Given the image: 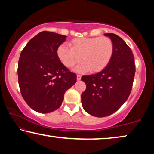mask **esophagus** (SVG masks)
<instances>
[{
	"label": "esophagus",
	"mask_w": 154,
	"mask_h": 154,
	"mask_svg": "<svg viewBox=\"0 0 154 154\" xmlns=\"http://www.w3.org/2000/svg\"><path fill=\"white\" fill-rule=\"evenodd\" d=\"M81 79H82V76H81L80 75H77V81L81 80Z\"/></svg>",
	"instance_id": "esophagus-1"
}]
</instances>
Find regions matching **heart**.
<instances>
[{"label": "heart", "instance_id": "1", "mask_svg": "<svg viewBox=\"0 0 154 154\" xmlns=\"http://www.w3.org/2000/svg\"><path fill=\"white\" fill-rule=\"evenodd\" d=\"M70 48L60 45L57 49V56L64 66L72 68L82 61L74 71L85 72H100L107 66L113 54V43L106 36L79 37L69 41Z\"/></svg>", "mask_w": 154, "mask_h": 154}]
</instances>
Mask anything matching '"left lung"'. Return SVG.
Segmentation results:
<instances>
[{"label": "left lung", "instance_id": "obj_1", "mask_svg": "<svg viewBox=\"0 0 154 154\" xmlns=\"http://www.w3.org/2000/svg\"><path fill=\"white\" fill-rule=\"evenodd\" d=\"M105 35L113 43L111 61L100 72L82 77L86 84V89L82 94L83 108L98 118L114 113L126 102L135 74L134 56L129 46L116 34Z\"/></svg>", "mask_w": 154, "mask_h": 154}]
</instances>
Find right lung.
<instances>
[{
  "label": "right lung",
  "mask_w": 154,
  "mask_h": 154,
  "mask_svg": "<svg viewBox=\"0 0 154 154\" xmlns=\"http://www.w3.org/2000/svg\"><path fill=\"white\" fill-rule=\"evenodd\" d=\"M66 36L43 31L29 41L18 62V83L25 102L34 111L48 113L58 109L66 91L77 81L57 56Z\"/></svg>",
  "instance_id": "obj_1"
}]
</instances>
